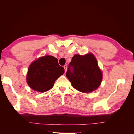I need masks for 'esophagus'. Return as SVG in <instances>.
Masks as SVG:
<instances>
[{
  "label": "esophagus",
  "mask_w": 134,
  "mask_h": 134,
  "mask_svg": "<svg viewBox=\"0 0 134 134\" xmlns=\"http://www.w3.org/2000/svg\"><path fill=\"white\" fill-rule=\"evenodd\" d=\"M64 70H65V72H66L67 71V65L65 64L64 65Z\"/></svg>",
  "instance_id": "esophagus-1"
}]
</instances>
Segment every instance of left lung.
Returning a JSON list of instances; mask_svg holds the SVG:
<instances>
[{
	"mask_svg": "<svg viewBox=\"0 0 134 134\" xmlns=\"http://www.w3.org/2000/svg\"><path fill=\"white\" fill-rule=\"evenodd\" d=\"M66 76L74 89L83 93L92 92L100 85L102 74L92 54L74 55L69 63Z\"/></svg>",
	"mask_w": 134,
	"mask_h": 134,
	"instance_id": "8db88e82",
	"label": "left lung"
}]
</instances>
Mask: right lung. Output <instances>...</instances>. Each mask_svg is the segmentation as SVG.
Wrapping results in <instances>:
<instances>
[{
	"label": "right lung",
	"mask_w": 134,
	"mask_h": 134,
	"mask_svg": "<svg viewBox=\"0 0 134 134\" xmlns=\"http://www.w3.org/2000/svg\"><path fill=\"white\" fill-rule=\"evenodd\" d=\"M64 72V68L58 64L57 59L51 55L44 56L29 67L27 83L35 91L45 92L53 87L55 81Z\"/></svg>",
	"instance_id": "right-lung-1"
}]
</instances>
